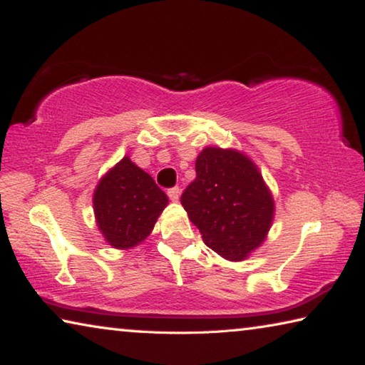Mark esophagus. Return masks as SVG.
Listing matches in <instances>:
<instances>
[{"instance_id":"34e87169","label":"esophagus","mask_w":365,"mask_h":365,"mask_svg":"<svg viewBox=\"0 0 365 365\" xmlns=\"http://www.w3.org/2000/svg\"><path fill=\"white\" fill-rule=\"evenodd\" d=\"M168 196L170 197L172 201H178V197H180V188H178V187L169 188V190H168Z\"/></svg>"}]
</instances>
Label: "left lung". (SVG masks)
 I'll return each mask as SVG.
<instances>
[{"mask_svg": "<svg viewBox=\"0 0 365 365\" xmlns=\"http://www.w3.org/2000/svg\"><path fill=\"white\" fill-rule=\"evenodd\" d=\"M180 201L202 242L228 261H243L256 250L274 217V200L262 175L233 150L205 148L196 159V178Z\"/></svg>", "mask_w": 365, "mask_h": 365, "instance_id": "left-lung-1", "label": "left lung"}]
</instances>
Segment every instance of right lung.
<instances>
[{
  "label": "right lung",
  "mask_w": 365,
  "mask_h": 365,
  "mask_svg": "<svg viewBox=\"0 0 365 365\" xmlns=\"http://www.w3.org/2000/svg\"><path fill=\"white\" fill-rule=\"evenodd\" d=\"M168 202V195L151 175L128 158L108 172L93 196L98 227L106 242L119 250L143 242Z\"/></svg>",
  "instance_id": "obj_1"
}]
</instances>
